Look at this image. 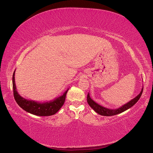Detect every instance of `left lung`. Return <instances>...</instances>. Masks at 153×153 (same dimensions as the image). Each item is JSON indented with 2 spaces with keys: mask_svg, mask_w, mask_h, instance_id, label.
Listing matches in <instances>:
<instances>
[{
  "mask_svg": "<svg viewBox=\"0 0 153 153\" xmlns=\"http://www.w3.org/2000/svg\"><path fill=\"white\" fill-rule=\"evenodd\" d=\"M142 92H143V88H142L141 92H140V94L137 95L135 98L131 99L130 101L126 103V104L122 105L120 108H116V109H111V108H106L102 107L101 105H98V103L96 102L94 100H93L92 98H90L89 92L87 96V102L90 105V107H91L95 112L99 114V115L102 116H113L117 115V114H120L121 113H123L125 111L129 109V108H130L131 107H132L138 101V100L141 97Z\"/></svg>",
  "mask_w": 153,
  "mask_h": 153,
  "instance_id": "8db88e82",
  "label": "left lung"
}]
</instances>
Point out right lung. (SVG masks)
I'll return each instance as SVG.
<instances>
[{
  "instance_id": "1",
  "label": "right lung",
  "mask_w": 153,
  "mask_h": 153,
  "mask_svg": "<svg viewBox=\"0 0 153 153\" xmlns=\"http://www.w3.org/2000/svg\"><path fill=\"white\" fill-rule=\"evenodd\" d=\"M15 72L13 74V89L15 101L18 105L27 113L38 116H51L55 115L63 105L67 91L69 88L63 93V95L55 98L50 101L39 102L35 100H28L22 97L17 92L16 85L15 82Z\"/></svg>"
}]
</instances>
